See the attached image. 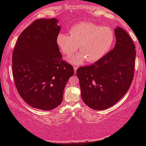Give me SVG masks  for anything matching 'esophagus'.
<instances>
[{
	"label": "esophagus",
	"instance_id": "obj_1",
	"mask_svg": "<svg viewBox=\"0 0 146 146\" xmlns=\"http://www.w3.org/2000/svg\"><path fill=\"white\" fill-rule=\"evenodd\" d=\"M78 66H74V67H73V69H74V71H75V73H76V71H77V70H78Z\"/></svg>",
	"mask_w": 146,
	"mask_h": 146
}]
</instances>
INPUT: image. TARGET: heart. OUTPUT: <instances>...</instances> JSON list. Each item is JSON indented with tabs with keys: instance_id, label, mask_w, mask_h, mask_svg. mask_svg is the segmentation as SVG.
Masks as SVG:
<instances>
[{
	"instance_id": "heart-1",
	"label": "heart",
	"mask_w": 146,
	"mask_h": 146,
	"mask_svg": "<svg viewBox=\"0 0 146 146\" xmlns=\"http://www.w3.org/2000/svg\"><path fill=\"white\" fill-rule=\"evenodd\" d=\"M67 33L60 32L56 37V43L64 54L71 55L80 48L82 52L68 57L72 64L80 65L85 60L94 62L103 58L111 49L115 34L110 28L100 27L91 23H82L72 27Z\"/></svg>"
}]
</instances>
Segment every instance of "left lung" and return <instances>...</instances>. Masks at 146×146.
Instances as JSON below:
<instances>
[{"label": "left lung", "mask_w": 146, "mask_h": 146, "mask_svg": "<svg viewBox=\"0 0 146 146\" xmlns=\"http://www.w3.org/2000/svg\"><path fill=\"white\" fill-rule=\"evenodd\" d=\"M113 49L90 66H81L77 75L85 104L93 110L113 106L127 93L133 79L136 51L124 29H115Z\"/></svg>", "instance_id": "8db88e82"}]
</instances>
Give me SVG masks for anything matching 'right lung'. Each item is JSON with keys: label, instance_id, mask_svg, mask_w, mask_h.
Segmentation results:
<instances>
[{"label": "right lung", "instance_id": "1", "mask_svg": "<svg viewBox=\"0 0 146 146\" xmlns=\"http://www.w3.org/2000/svg\"><path fill=\"white\" fill-rule=\"evenodd\" d=\"M56 18L38 19L20 36L12 54V73L18 93L33 108L53 110L62 102L64 89L74 73L63 61L56 43L61 27Z\"/></svg>", "mask_w": 146, "mask_h": 146}]
</instances>
